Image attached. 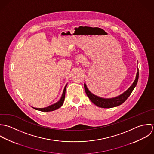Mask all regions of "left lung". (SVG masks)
Here are the masks:
<instances>
[{
	"instance_id": "8db88e82",
	"label": "left lung",
	"mask_w": 154,
	"mask_h": 154,
	"mask_svg": "<svg viewBox=\"0 0 154 154\" xmlns=\"http://www.w3.org/2000/svg\"><path fill=\"white\" fill-rule=\"evenodd\" d=\"M138 79H139V69L137 70L136 79L133 82V83L132 84V85L129 88V89L127 90L125 92L123 93V94H121L120 96L114 98H112V99H104V98L99 97L96 95H94L88 90L85 83L84 86L85 90L88 97L96 106L100 108H109L116 107L122 104L129 97V96L131 94V93L133 92V89H134V88L137 85Z\"/></svg>"
}]
</instances>
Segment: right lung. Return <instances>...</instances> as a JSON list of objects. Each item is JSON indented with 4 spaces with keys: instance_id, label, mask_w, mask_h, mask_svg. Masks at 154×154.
I'll use <instances>...</instances> for the list:
<instances>
[{
    "instance_id": "obj_1",
    "label": "right lung",
    "mask_w": 154,
    "mask_h": 154,
    "mask_svg": "<svg viewBox=\"0 0 154 154\" xmlns=\"http://www.w3.org/2000/svg\"><path fill=\"white\" fill-rule=\"evenodd\" d=\"M66 87V85L65 86V88H64L63 92V93H62L61 99L58 102H57L55 104L52 105H51L45 108H33L36 109V110H38V111H43V112H49V111H54V110H56V109H58L59 108H60L62 105H63V101H64V99H65Z\"/></svg>"
}]
</instances>
